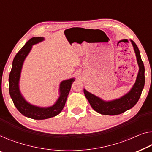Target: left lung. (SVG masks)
<instances>
[{"label": "left lung", "instance_id": "1", "mask_svg": "<svg viewBox=\"0 0 152 152\" xmlns=\"http://www.w3.org/2000/svg\"><path fill=\"white\" fill-rule=\"evenodd\" d=\"M131 42L134 47L139 70L136 82L130 91L119 99L106 102L84 89V94L91 106L96 112L102 115H117L121 114L132 108L137 103L141 96L145 85V67L137 44L132 40H131Z\"/></svg>", "mask_w": 152, "mask_h": 152}]
</instances>
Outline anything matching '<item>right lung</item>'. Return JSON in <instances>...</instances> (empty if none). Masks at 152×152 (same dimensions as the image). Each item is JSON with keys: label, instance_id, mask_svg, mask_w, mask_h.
<instances>
[{"label": "right lung", "instance_id": "right-lung-1", "mask_svg": "<svg viewBox=\"0 0 152 152\" xmlns=\"http://www.w3.org/2000/svg\"><path fill=\"white\" fill-rule=\"evenodd\" d=\"M44 37H33L26 43L13 58L12 67L9 76V91L13 102L20 113L33 119H46L59 114L65 106L67 96L74 78L62 81L60 84V96L50 107L41 108L31 104L22 97L19 89L20 73L24 61L30 53L33 45L42 42Z\"/></svg>", "mask_w": 152, "mask_h": 152}]
</instances>
